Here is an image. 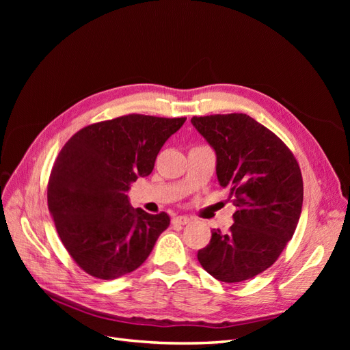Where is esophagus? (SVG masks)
<instances>
[{
    "mask_svg": "<svg viewBox=\"0 0 350 350\" xmlns=\"http://www.w3.org/2000/svg\"><path fill=\"white\" fill-rule=\"evenodd\" d=\"M189 221H191V219L187 217V216H176V217H172V224H174V225H179V226L188 225Z\"/></svg>",
    "mask_w": 350,
    "mask_h": 350,
    "instance_id": "esophagus-1",
    "label": "esophagus"
}]
</instances>
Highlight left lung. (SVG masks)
<instances>
[{
    "label": "left lung",
    "instance_id": "8db88e82",
    "mask_svg": "<svg viewBox=\"0 0 350 350\" xmlns=\"http://www.w3.org/2000/svg\"><path fill=\"white\" fill-rule=\"evenodd\" d=\"M216 152V174L237 211L228 232L211 230L197 258L215 279L238 283L267 270L298 225L304 183L298 162L279 137L247 113L193 116Z\"/></svg>",
    "mask_w": 350,
    "mask_h": 350
}]
</instances>
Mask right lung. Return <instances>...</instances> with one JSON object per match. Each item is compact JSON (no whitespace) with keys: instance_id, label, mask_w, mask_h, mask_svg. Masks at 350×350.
I'll return each instance as SVG.
<instances>
[{"instance_id":"add662e5","label":"right lung","mask_w":350,"mask_h":350,"mask_svg":"<svg viewBox=\"0 0 350 350\" xmlns=\"http://www.w3.org/2000/svg\"><path fill=\"white\" fill-rule=\"evenodd\" d=\"M187 118L130 113L84 126L62 147L48 183V208L61 242L93 278L139 269L169 226L162 211L130 206L126 191L150 175L157 153Z\"/></svg>"}]
</instances>
